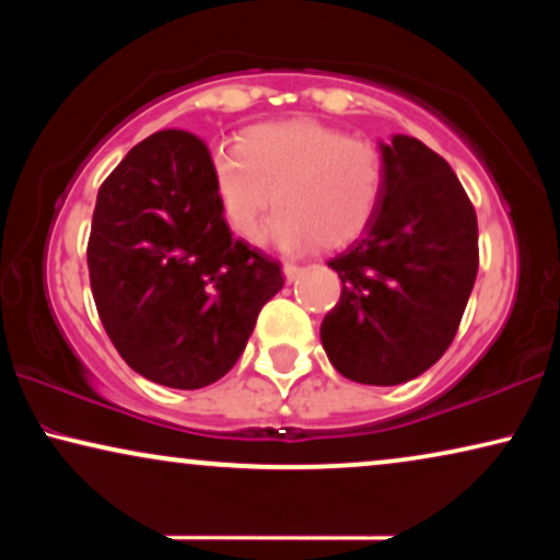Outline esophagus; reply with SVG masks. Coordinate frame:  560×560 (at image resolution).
<instances>
[{"label":"esophagus","mask_w":560,"mask_h":560,"mask_svg":"<svg viewBox=\"0 0 560 560\" xmlns=\"http://www.w3.org/2000/svg\"><path fill=\"white\" fill-rule=\"evenodd\" d=\"M282 272H285V280H288V282H295L298 278H301L303 267L295 265V262H285V265H282Z\"/></svg>","instance_id":"obj_1"}]
</instances>
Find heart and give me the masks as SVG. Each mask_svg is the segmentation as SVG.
Returning <instances> with one entry per match:
<instances>
[{
  "label": "heart",
  "instance_id": "b5f03b06",
  "mask_svg": "<svg viewBox=\"0 0 560 560\" xmlns=\"http://www.w3.org/2000/svg\"><path fill=\"white\" fill-rule=\"evenodd\" d=\"M211 183L221 217L244 240H255L267 206L280 201L265 240L295 252L357 240L377 213L385 167L372 144L341 129L288 119L249 129L244 142H219Z\"/></svg>",
  "mask_w": 560,
  "mask_h": 560
}]
</instances>
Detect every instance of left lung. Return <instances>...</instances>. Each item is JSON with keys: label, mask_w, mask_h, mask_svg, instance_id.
<instances>
[{"label": "left lung", "mask_w": 560, "mask_h": 560, "mask_svg": "<svg viewBox=\"0 0 560 560\" xmlns=\"http://www.w3.org/2000/svg\"><path fill=\"white\" fill-rule=\"evenodd\" d=\"M385 188L362 236L328 259L341 298L320 324L328 362L362 385H400L451 347L479 270L477 213L441 155L380 142Z\"/></svg>", "instance_id": "obj_1"}]
</instances>
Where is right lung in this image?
Segmentation results:
<instances>
[{
  "mask_svg": "<svg viewBox=\"0 0 560 560\" xmlns=\"http://www.w3.org/2000/svg\"><path fill=\"white\" fill-rule=\"evenodd\" d=\"M89 278L98 318L137 374L175 389L224 377L280 265L234 240L196 135L163 129L135 144L96 196Z\"/></svg>",
  "mask_w": 560,
  "mask_h": 560,
  "instance_id": "1",
  "label": "right lung"
}]
</instances>
